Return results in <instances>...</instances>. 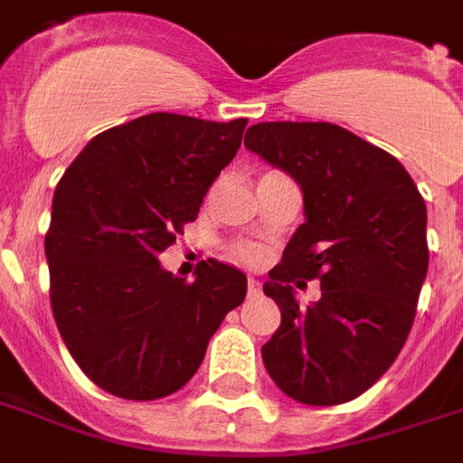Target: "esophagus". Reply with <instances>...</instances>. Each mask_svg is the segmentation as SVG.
<instances>
[{"label": "esophagus", "mask_w": 463, "mask_h": 463, "mask_svg": "<svg viewBox=\"0 0 463 463\" xmlns=\"http://www.w3.org/2000/svg\"><path fill=\"white\" fill-rule=\"evenodd\" d=\"M246 290H249V298H253V295L260 293V283L256 280V278H249V283H246Z\"/></svg>", "instance_id": "obj_1"}]
</instances>
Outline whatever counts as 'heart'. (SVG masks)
<instances>
[{"label": "heart", "mask_w": 463, "mask_h": 463, "mask_svg": "<svg viewBox=\"0 0 463 463\" xmlns=\"http://www.w3.org/2000/svg\"><path fill=\"white\" fill-rule=\"evenodd\" d=\"M260 249L259 246H251V244H244V246H236L234 249V259L236 260H241V263H259L260 260Z\"/></svg>", "instance_id": "obj_1"}]
</instances>
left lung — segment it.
<instances>
[{"label":"left lung","mask_w":463,"mask_h":463,"mask_svg":"<svg viewBox=\"0 0 463 463\" xmlns=\"http://www.w3.org/2000/svg\"><path fill=\"white\" fill-rule=\"evenodd\" d=\"M244 146L298 183L305 212L263 283L280 307L266 371L305 405L354 401L410 335L430 263L425 200L398 158L336 124L260 121ZM295 277H319L323 298L302 308Z\"/></svg>","instance_id":"8db88e82"}]
</instances>
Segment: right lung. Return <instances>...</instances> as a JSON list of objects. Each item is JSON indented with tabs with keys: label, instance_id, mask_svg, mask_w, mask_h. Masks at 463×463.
<instances>
[{
	"label": "right lung",
	"instance_id": "add662e5",
	"mask_svg": "<svg viewBox=\"0 0 463 463\" xmlns=\"http://www.w3.org/2000/svg\"><path fill=\"white\" fill-rule=\"evenodd\" d=\"M246 119L153 112L97 134L53 194L46 260L62 342L102 391L156 401L180 391L246 276L203 260L193 283L161 256L241 146Z\"/></svg>",
	"mask_w": 463,
	"mask_h": 463
}]
</instances>
